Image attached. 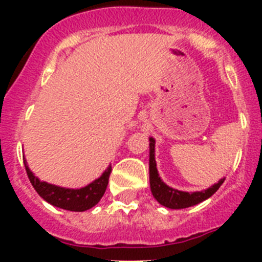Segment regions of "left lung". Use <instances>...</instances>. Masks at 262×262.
Instances as JSON below:
<instances>
[{
	"mask_svg": "<svg viewBox=\"0 0 262 262\" xmlns=\"http://www.w3.org/2000/svg\"><path fill=\"white\" fill-rule=\"evenodd\" d=\"M155 144H156V140L151 136L149 138V185H151L152 195L161 206H165L168 209L180 210L198 205L210 198L226 180L223 177L216 184L211 185L205 190L190 191V193L170 187L161 180L159 170H157L156 159H155Z\"/></svg>",
	"mask_w": 262,
	"mask_h": 262,
	"instance_id": "left-lung-1",
	"label": "left lung"
}]
</instances>
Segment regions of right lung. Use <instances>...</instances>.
Returning <instances> with one entry per match:
<instances>
[{
	"instance_id": "obj_1",
	"label": "right lung",
	"mask_w": 262,
	"mask_h": 262,
	"mask_svg": "<svg viewBox=\"0 0 262 262\" xmlns=\"http://www.w3.org/2000/svg\"><path fill=\"white\" fill-rule=\"evenodd\" d=\"M23 163H25V168H26L30 182L36 190V193L46 202L55 206V207H59V209L76 212L86 211V210L94 207L101 201L106 191V187H107L108 176L111 173L110 164L102 174L90 184H88L86 186L80 187V189H71V187H61L57 186V185L48 184L46 181H40L31 172L25 157H23Z\"/></svg>"
}]
</instances>
